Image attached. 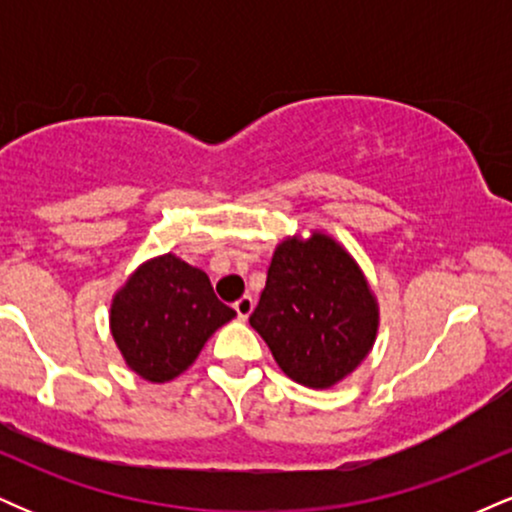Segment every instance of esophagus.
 Wrapping results in <instances>:
<instances>
[{"instance_id":"1","label":"esophagus","mask_w":512,"mask_h":512,"mask_svg":"<svg viewBox=\"0 0 512 512\" xmlns=\"http://www.w3.org/2000/svg\"><path fill=\"white\" fill-rule=\"evenodd\" d=\"M233 308H236V313H238L240 320H248L250 313H252V308H255V301H252V296H243V298H240V301H236V305H233Z\"/></svg>"}]
</instances>
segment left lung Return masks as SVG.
Instances as JSON below:
<instances>
[{
  "label": "left lung",
  "mask_w": 512,
  "mask_h": 512,
  "mask_svg": "<svg viewBox=\"0 0 512 512\" xmlns=\"http://www.w3.org/2000/svg\"><path fill=\"white\" fill-rule=\"evenodd\" d=\"M378 301L354 257L327 233L276 245L250 315L291 380L327 390L361 366L378 334Z\"/></svg>",
  "instance_id": "1"
}]
</instances>
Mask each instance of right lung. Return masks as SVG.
Instances as JSON below:
<instances>
[{
  "instance_id": "1",
  "label": "right lung",
  "mask_w": 512,
  "mask_h": 512,
  "mask_svg": "<svg viewBox=\"0 0 512 512\" xmlns=\"http://www.w3.org/2000/svg\"><path fill=\"white\" fill-rule=\"evenodd\" d=\"M236 317L202 269L173 252L137 267L110 303V332L122 358L149 383H168L195 363L207 339Z\"/></svg>"
}]
</instances>
